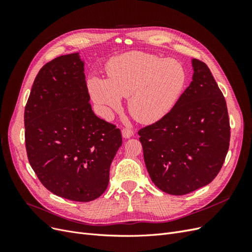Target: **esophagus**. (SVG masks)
Instances as JSON below:
<instances>
[{"label": "esophagus", "instance_id": "obj_1", "mask_svg": "<svg viewBox=\"0 0 252 252\" xmlns=\"http://www.w3.org/2000/svg\"><path fill=\"white\" fill-rule=\"evenodd\" d=\"M122 134H123V138L129 139L133 135V130L130 128H123V130H122Z\"/></svg>", "mask_w": 252, "mask_h": 252}]
</instances>
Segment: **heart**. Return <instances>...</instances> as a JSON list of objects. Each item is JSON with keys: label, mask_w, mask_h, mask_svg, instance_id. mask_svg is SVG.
<instances>
[{"label": "heart", "mask_w": 252, "mask_h": 252, "mask_svg": "<svg viewBox=\"0 0 252 252\" xmlns=\"http://www.w3.org/2000/svg\"><path fill=\"white\" fill-rule=\"evenodd\" d=\"M107 80L91 78L88 89L103 116L111 118L122 97H129L131 116L144 124L163 119L177 104L186 84L179 62L151 53L130 51L112 58L106 67Z\"/></svg>", "instance_id": "heart-1"}]
</instances>
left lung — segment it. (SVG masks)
Listing matches in <instances>:
<instances>
[{
	"label": "left lung",
	"mask_w": 252,
	"mask_h": 252,
	"mask_svg": "<svg viewBox=\"0 0 252 252\" xmlns=\"http://www.w3.org/2000/svg\"><path fill=\"white\" fill-rule=\"evenodd\" d=\"M192 82L168 114L139 130L144 161L162 191L183 195L215 179L230 142L225 97L204 62L192 60Z\"/></svg>",
	"instance_id": "obj_1"
}]
</instances>
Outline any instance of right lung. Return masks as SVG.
I'll return each mask as SVG.
<instances>
[{
    "mask_svg": "<svg viewBox=\"0 0 252 252\" xmlns=\"http://www.w3.org/2000/svg\"><path fill=\"white\" fill-rule=\"evenodd\" d=\"M79 53L61 56L37 73L24 112L28 161L50 192L90 202L108 186L121 130L97 118Z\"/></svg>",
    "mask_w": 252,
    "mask_h": 252,
    "instance_id": "obj_1",
    "label": "right lung"
}]
</instances>
